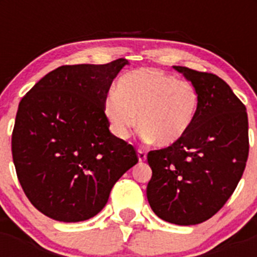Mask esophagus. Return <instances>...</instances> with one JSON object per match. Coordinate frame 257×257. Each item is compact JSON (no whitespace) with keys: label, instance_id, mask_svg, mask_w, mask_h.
Wrapping results in <instances>:
<instances>
[{"label":"esophagus","instance_id":"34e87169","mask_svg":"<svg viewBox=\"0 0 257 257\" xmlns=\"http://www.w3.org/2000/svg\"><path fill=\"white\" fill-rule=\"evenodd\" d=\"M138 158H139V162H144L147 160V154L144 151H138Z\"/></svg>","mask_w":257,"mask_h":257}]
</instances>
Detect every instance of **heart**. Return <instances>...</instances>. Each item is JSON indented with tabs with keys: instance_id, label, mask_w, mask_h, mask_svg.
Returning <instances> with one entry per match:
<instances>
[{
	"instance_id": "1",
	"label": "heart",
	"mask_w": 257,
	"mask_h": 257,
	"mask_svg": "<svg viewBox=\"0 0 257 257\" xmlns=\"http://www.w3.org/2000/svg\"><path fill=\"white\" fill-rule=\"evenodd\" d=\"M199 105L197 88L157 68H140L118 79L104 99V114L112 133L127 139L136 126L158 147H170L192 127Z\"/></svg>"
}]
</instances>
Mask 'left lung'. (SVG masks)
<instances>
[{"label": "left lung", "instance_id": "8db88e82", "mask_svg": "<svg viewBox=\"0 0 257 257\" xmlns=\"http://www.w3.org/2000/svg\"><path fill=\"white\" fill-rule=\"evenodd\" d=\"M197 88L199 105L192 127L176 144L148 153L147 187L157 216L176 225L212 217L237 188L248 157L246 106L221 78L174 65Z\"/></svg>", "mask_w": 257, "mask_h": 257}]
</instances>
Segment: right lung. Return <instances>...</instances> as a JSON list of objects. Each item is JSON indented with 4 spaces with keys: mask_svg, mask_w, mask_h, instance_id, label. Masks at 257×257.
Returning a JSON list of instances; mask_svg holds the SVG:
<instances>
[{
    "mask_svg": "<svg viewBox=\"0 0 257 257\" xmlns=\"http://www.w3.org/2000/svg\"><path fill=\"white\" fill-rule=\"evenodd\" d=\"M128 64L63 65L22 99L11 139L18 179L31 203L63 222L94 217L138 156L109 131L104 99Z\"/></svg>",
    "mask_w": 257,
    "mask_h": 257,
    "instance_id": "right-lung-1",
    "label": "right lung"
}]
</instances>
